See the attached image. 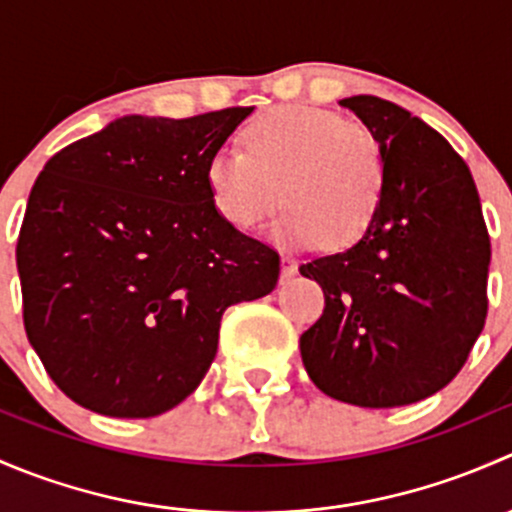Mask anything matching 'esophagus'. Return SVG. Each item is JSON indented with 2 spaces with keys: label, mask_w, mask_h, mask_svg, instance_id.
<instances>
[{
  "label": "esophagus",
  "mask_w": 512,
  "mask_h": 512,
  "mask_svg": "<svg viewBox=\"0 0 512 512\" xmlns=\"http://www.w3.org/2000/svg\"><path fill=\"white\" fill-rule=\"evenodd\" d=\"M294 275H297V265H294V262L289 260V257H285V260H282V277H280V282H282V285H287V282L294 280Z\"/></svg>",
  "instance_id": "obj_1"
}]
</instances>
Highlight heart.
Returning a JSON list of instances; mask_svg holds the SVG:
<instances>
[{
  "instance_id": "1",
  "label": "heart",
  "mask_w": 512,
  "mask_h": 512,
  "mask_svg": "<svg viewBox=\"0 0 512 512\" xmlns=\"http://www.w3.org/2000/svg\"><path fill=\"white\" fill-rule=\"evenodd\" d=\"M205 165L210 200L225 223L252 230L282 200L277 237L292 245L347 247L374 223L386 188L384 146L361 123L317 106H277ZM283 190H279V185Z\"/></svg>"
}]
</instances>
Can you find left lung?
Wrapping results in <instances>:
<instances>
[{"label":"left lung","instance_id":"obj_1","mask_svg":"<svg viewBox=\"0 0 512 512\" xmlns=\"http://www.w3.org/2000/svg\"><path fill=\"white\" fill-rule=\"evenodd\" d=\"M339 103L384 146L386 188L356 245L299 267L324 292L299 352L327 396L394 409L466 364L488 314L490 237L471 170L441 133L384 98Z\"/></svg>","mask_w":512,"mask_h":512}]
</instances>
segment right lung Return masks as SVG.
Listing matches in <instances>:
<instances>
[{"label":"right lung","instance_id":"add662e5","mask_svg":"<svg viewBox=\"0 0 512 512\" xmlns=\"http://www.w3.org/2000/svg\"><path fill=\"white\" fill-rule=\"evenodd\" d=\"M252 106L123 116L46 160L17 240L22 314L84 409L151 418L188 399L230 304L270 294L280 255L220 218L205 165Z\"/></svg>","mask_w":512,"mask_h":512}]
</instances>
